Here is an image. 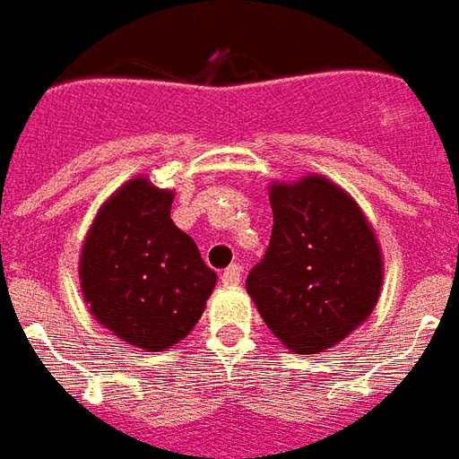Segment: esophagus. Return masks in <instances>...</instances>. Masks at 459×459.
<instances>
[{
	"instance_id": "obj_1",
	"label": "esophagus",
	"mask_w": 459,
	"mask_h": 459,
	"mask_svg": "<svg viewBox=\"0 0 459 459\" xmlns=\"http://www.w3.org/2000/svg\"><path fill=\"white\" fill-rule=\"evenodd\" d=\"M239 281H242V266H239V264L227 266V269H224V274H222L224 287H237Z\"/></svg>"
}]
</instances>
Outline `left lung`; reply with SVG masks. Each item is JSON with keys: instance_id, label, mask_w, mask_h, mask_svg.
<instances>
[{"instance_id": "8db88e82", "label": "left lung", "mask_w": 459, "mask_h": 459, "mask_svg": "<svg viewBox=\"0 0 459 459\" xmlns=\"http://www.w3.org/2000/svg\"><path fill=\"white\" fill-rule=\"evenodd\" d=\"M274 212L247 294L276 339L297 353L336 346L370 316L383 252L359 203L324 175L269 185Z\"/></svg>"}]
</instances>
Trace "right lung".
<instances>
[{"label":"right lung","instance_id":"right-lung-1","mask_svg":"<svg viewBox=\"0 0 459 459\" xmlns=\"http://www.w3.org/2000/svg\"><path fill=\"white\" fill-rule=\"evenodd\" d=\"M172 190L135 175L100 204L79 259L93 318L151 353L193 331L217 284L193 237L172 222Z\"/></svg>","mask_w":459,"mask_h":459}]
</instances>
